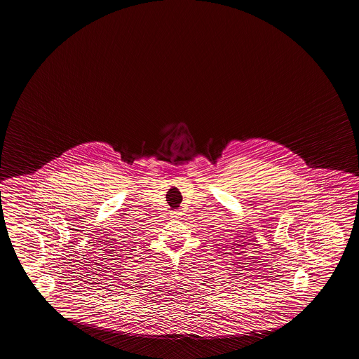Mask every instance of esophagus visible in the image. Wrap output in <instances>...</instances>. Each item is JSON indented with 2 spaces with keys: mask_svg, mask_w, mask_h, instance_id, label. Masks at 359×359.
Listing matches in <instances>:
<instances>
[{
  "mask_svg": "<svg viewBox=\"0 0 359 359\" xmlns=\"http://www.w3.org/2000/svg\"><path fill=\"white\" fill-rule=\"evenodd\" d=\"M170 217H180V212H177V210H172V212H170Z\"/></svg>",
  "mask_w": 359,
  "mask_h": 359,
  "instance_id": "esophagus-1",
  "label": "esophagus"
}]
</instances>
